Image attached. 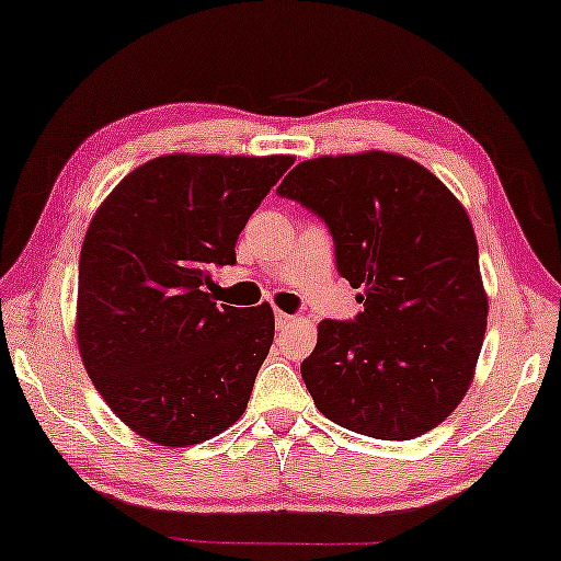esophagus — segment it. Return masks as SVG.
<instances>
[{
	"label": "esophagus",
	"instance_id": "esophagus-1",
	"mask_svg": "<svg viewBox=\"0 0 561 561\" xmlns=\"http://www.w3.org/2000/svg\"><path fill=\"white\" fill-rule=\"evenodd\" d=\"M274 320H277V325H279V328H284V325H289V322L295 320V318H291V314H287V312H282V310H279V312H274Z\"/></svg>",
	"mask_w": 561,
	"mask_h": 561
}]
</instances>
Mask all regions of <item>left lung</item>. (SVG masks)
<instances>
[{
    "mask_svg": "<svg viewBox=\"0 0 561 561\" xmlns=\"http://www.w3.org/2000/svg\"><path fill=\"white\" fill-rule=\"evenodd\" d=\"M279 195L325 220L363 312L322 320L302 360L314 407L376 439L445 422L476 376L488 322L478 241L462 203L427 168L381 152L314 157Z\"/></svg>",
    "mask_w": 561,
    "mask_h": 561,
    "instance_id": "8db88e82",
    "label": "left lung"
}]
</instances>
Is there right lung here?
<instances>
[{"label":"right lung","mask_w":561,"mask_h":561,"mask_svg":"<svg viewBox=\"0 0 561 561\" xmlns=\"http://www.w3.org/2000/svg\"><path fill=\"white\" fill-rule=\"evenodd\" d=\"M295 157L164 154L131 170L91 218L76 335L93 386L154 445H198L247 412L274 341L270 302H213L251 213Z\"/></svg>","instance_id":"add662e5"}]
</instances>
